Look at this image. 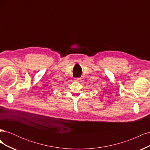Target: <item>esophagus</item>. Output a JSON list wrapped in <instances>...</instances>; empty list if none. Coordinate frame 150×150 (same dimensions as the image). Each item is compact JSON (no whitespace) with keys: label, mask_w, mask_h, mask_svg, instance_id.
Returning <instances> with one entry per match:
<instances>
[{"label":"esophagus","mask_w":150,"mask_h":150,"mask_svg":"<svg viewBox=\"0 0 150 150\" xmlns=\"http://www.w3.org/2000/svg\"><path fill=\"white\" fill-rule=\"evenodd\" d=\"M79 79H80V78H74V81H79Z\"/></svg>","instance_id":"34e87169"}]
</instances>
